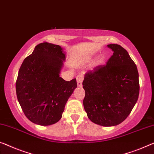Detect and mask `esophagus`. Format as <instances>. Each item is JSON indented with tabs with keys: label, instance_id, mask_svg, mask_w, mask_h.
I'll return each instance as SVG.
<instances>
[{
	"label": "esophagus",
	"instance_id": "1",
	"mask_svg": "<svg viewBox=\"0 0 154 154\" xmlns=\"http://www.w3.org/2000/svg\"><path fill=\"white\" fill-rule=\"evenodd\" d=\"M76 80H77L78 86L82 87V81H83V75H82V74L78 75L77 77H76Z\"/></svg>",
	"mask_w": 154,
	"mask_h": 154
}]
</instances>
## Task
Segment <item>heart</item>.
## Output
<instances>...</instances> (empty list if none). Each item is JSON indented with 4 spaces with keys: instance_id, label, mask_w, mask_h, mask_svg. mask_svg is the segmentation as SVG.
<instances>
[{
    "instance_id": "obj_1",
    "label": "heart",
    "mask_w": 154,
    "mask_h": 154,
    "mask_svg": "<svg viewBox=\"0 0 154 154\" xmlns=\"http://www.w3.org/2000/svg\"><path fill=\"white\" fill-rule=\"evenodd\" d=\"M106 60V57L104 54H102L100 56H99L98 58V60H97V65H103V64L105 63V61Z\"/></svg>"
}]
</instances>
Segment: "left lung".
I'll return each instance as SVG.
<instances>
[{"mask_svg":"<svg viewBox=\"0 0 154 154\" xmlns=\"http://www.w3.org/2000/svg\"><path fill=\"white\" fill-rule=\"evenodd\" d=\"M107 47L113 55L107 65L85 74L84 109L89 119L104 127L116 126L126 119L138 100L140 91L136 64L119 45Z\"/></svg>","mask_w":154,"mask_h":154,"instance_id":"left-lung-1","label":"left lung"}]
</instances>
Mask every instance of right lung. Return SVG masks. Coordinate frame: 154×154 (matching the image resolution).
Listing matches in <instances>:
<instances>
[{
    "label": "right lung",
    "mask_w": 154,
    "mask_h": 154,
    "mask_svg": "<svg viewBox=\"0 0 154 154\" xmlns=\"http://www.w3.org/2000/svg\"><path fill=\"white\" fill-rule=\"evenodd\" d=\"M66 54L60 46L42 42L21 65L16 90L22 109L31 122L42 126L58 122L77 87L76 79L60 76Z\"/></svg>",
    "instance_id": "1"
}]
</instances>
